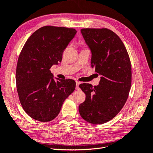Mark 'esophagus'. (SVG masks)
<instances>
[{"label": "esophagus", "instance_id": "obj_1", "mask_svg": "<svg viewBox=\"0 0 153 153\" xmlns=\"http://www.w3.org/2000/svg\"><path fill=\"white\" fill-rule=\"evenodd\" d=\"M80 82H78V81H76V89H79V85L80 84Z\"/></svg>", "mask_w": 153, "mask_h": 153}]
</instances>
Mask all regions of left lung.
I'll return each instance as SVG.
<instances>
[{
  "label": "left lung",
  "instance_id": "obj_1",
  "mask_svg": "<svg viewBox=\"0 0 153 153\" xmlns=\"http://www.w3.org/2000/svg\"><path fill=\"white\" fill-rule=\"evenodd\" d=\"M91 52V68L101 75L100 84L82 83L85 100L79 106L81 117L89 123L103 124L118 114L131 86V64L124 44L107 28L81 30Z\"/></svg>",
  "mask_w": 153,
  "mask_h": 153
}]
</instances>
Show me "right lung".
<instances>
[{"instance_id": "obj_1", "label": "right lung", "mask_w": 153, "mask_h": 153, "mask_svg": "<svg viewBox=\"0 0 153 153\" xmlns=\"http://www.w3.org/2000/svg\"><path fill=\"white\" fill-rule=\"evenodd\" d=\"M76 32L74 28L43 26L28 38L21 50L16 71L17 91L22 108L35 120L55 119L75 90L74 80L55 81L50 69L62 62L64 50Z\"/></svg>"}]
</instances>
